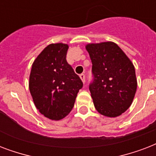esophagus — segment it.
<instances>
[{"label": "esophagus", "mask_w": 156, "mask_h": 156, "mask_svg": "<svg viewBox=\"0 0 156 156\" xmlns=\"http://www.w3.org/2000/svg\"><path fill=\"white\" fill-rule=\"evenodd\" d=\"M79 77H80V78L82 79V81H83V83H85V74H84V73H81L80 75H79Z\"/></svg>", "instance_id": "34e87169"}]
</instances>
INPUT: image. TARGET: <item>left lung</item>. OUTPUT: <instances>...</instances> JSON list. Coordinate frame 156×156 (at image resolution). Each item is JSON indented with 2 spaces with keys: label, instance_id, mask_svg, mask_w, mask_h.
Instances as JSON below:
<instances>
[{
  "label": "left lung",
  "instance_id": "1",
  "mask_svg": "<svg viewBox=\"0 0 156 156\" xmlns=\"http://www.w3.org/2000/svg\"><path fill=\"white\" fill-rule=\"evenodd\" d=\"M86 49L92 62L89 90L95 108L104 116H120L130 107L137 90L133 63L113 42L89 44Z\"/></svg>",
  "mask_w": 156,
  "mask_h": 156
}]
</instances>
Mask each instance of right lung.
I'll use <instances>...</instances> for the list:
<instances>
[{
    "mask_svg": "<svg viewBox=\"0 0 156 156\" xmlns=\"http://www.w3.org/2000/svg\"><path fill=\"white\" fill-rule=\"evenodd\" d=\"M69 46L52 44L33 62L29 90L36 108L44 116L58 121L73 108L83 83L66 61Z\"/></svg>",
    "mask_w": 156,
    "mask_h": 156,
    "instance_id": "right-lung-1",
    "label": "right lung"
}]
</instances>
